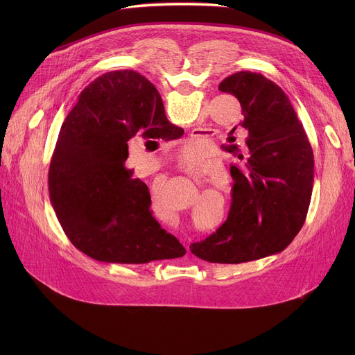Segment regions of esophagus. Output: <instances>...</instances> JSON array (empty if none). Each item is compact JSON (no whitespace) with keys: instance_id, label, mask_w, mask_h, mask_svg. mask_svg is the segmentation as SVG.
Masks as SVG:
<instances>
[{"instance_id":"1","label":"esophagus","mask_w":355,"mask_h":355,"mask_svg":"<svg viewBox=\"0 0 355 355\" xmlns=\"http://www.w3.org/2000/svg\"><path fill=\"white\" fill-rule=\"evenodd\" d=\"M187 171H189V173H191V174H194V173H196V168H191V166H189V168H187ZM187 250L190 252V249H189V248H187Z\"/></svg>"}]
</instances>
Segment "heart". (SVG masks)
<instances>
[{
    "mask_svg": "<svg viewBox=\"0 0 355 355\" xmlns=\"http://www.w3.org/2000/svg\"><path fill=\"white\" fill-rule=\"evenodd\" d=\"M178 157H180V159H194L197 157V149H196L194 142L185 145L180 151ZM153 206H154V209L158 207V198L153 197Z\"/></svg>",
    "mask_w": 355,
    "mask_h": 355,
    "instance_id": "1",
    "label": "heart"
}]
</instances>
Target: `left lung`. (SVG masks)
Wrapping results in <instances>:
<instances>
[{
	"mask_svg": "<svg viewBox=\"0 0 355 355\" xmlns=\"http://www.w3.org/2000/svg\"><path fill=\"white\" fill-rule=\"evenodd\" d=\"M218 90L239 99L248 138L243 149L226 146L239 159L230 166L234 185L227 220L190 249L210 263L237 265L282 252L300 233L312 196L313 153L289 98L275 82L237 71Z\"/></svg>",
	"mask_w": 355,
	"mask_h": 355,
	"instance_id": "8db88e82",
	"label": "left lung"
}]
</instances>
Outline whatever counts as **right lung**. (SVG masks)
<instances>
[{"instance_id": "obj_1", "label": "right lung", "mask_w": 355, "mask_h": 355, "mask_svg": "<svg viewBox=\"0 0 355 355\" xmlns=\"http://www.w3.org/2000/svg\"><path fill=\"white\" fill-rule=\"evenodd\" d=\"M182 134L166 119L155 86L138 71H109L82 90L49 171L50 202L74 248L99 262L128 265L185 254L153 217L146 184L125 166L135 135L168 141Z\"/></svg>"}]
</instances>
